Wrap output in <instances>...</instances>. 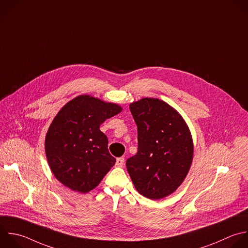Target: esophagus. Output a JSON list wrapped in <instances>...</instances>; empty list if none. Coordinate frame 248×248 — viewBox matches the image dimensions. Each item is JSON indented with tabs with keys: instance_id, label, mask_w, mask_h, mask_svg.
Masks as SVG:
<instances>
[{
	"instance_id": "34e87169",
	"label": "esophagus",
	"mask_w": 248,
	"mask_h": 248,
	"mask_svg": "<svg viewBox=\"0 0 248 248\" xmlns=\"http://www.w3.org/2000/svg\"><path fill=\"white\" fill-rule=\"evenodd\" d=\"M116 167H119V168H121V167H123V165H124V158H118L117 160H116Z\"/></svg>"
}]
</instances>
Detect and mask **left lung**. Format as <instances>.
<instances>
[{
  "instance_id": "1",
  "label": "left lung",
  "mask_w": 248,
  "mask_h": 248,
  "mask_svg": "<svg viewBox=\"0 0 248 248\" xmlns=\"http://www.w3.org/2000/svg\"><path fill=\"white\" fill-rule=\"evenodd\" d=\"M138 126V152L126 162L140 194L158 200L173 193L193 160V140L182 116L166 102L143 98L130 105Z\"/></svg>"
}]
</instances>
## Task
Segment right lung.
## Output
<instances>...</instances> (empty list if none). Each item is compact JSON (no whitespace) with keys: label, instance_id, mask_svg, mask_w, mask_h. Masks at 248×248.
I'll list each match as a JSON object with an SVG mask.
<instances>
[{"label":"right lung","instance_id":"obj_1","mask_svg":"<svg viewBox=\"0 0 248 248\" xmlns=\"http://www.w3.org/2000/svg\"><path fill=\"white\" fill-rule=\"evenodd\" d=\"M122 108L89 95L67 103L50 124L46 154L55 177L66 187L87 193L99 185L116 160L100 126Z\"/></svg>","mask_w":248,"mask_h":248}]
</instances>
